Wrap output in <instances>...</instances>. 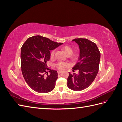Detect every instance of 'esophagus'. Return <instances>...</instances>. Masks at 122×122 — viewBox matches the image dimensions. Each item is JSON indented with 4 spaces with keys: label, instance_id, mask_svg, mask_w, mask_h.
<instances>
[{
    "label": "esophagus",
    "instance_id": "esophagus-1",
    "mask_svg": "<svg viewBox=\"0 0 122 122\" xmlns=\"http://www.w3.org/2000/svg\"><path fill=\"white\" fill-rule=\"evenodd\" d=\"M61 72H62L61 71H57V73L58 74H61Z\"/></svg>",
    "mask_w": 122,
    "mask_h": 122
}]
</instances>
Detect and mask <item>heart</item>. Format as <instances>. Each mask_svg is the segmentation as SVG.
Wrapping results in <instances>:
<instances>
[{"label":"heart","instance_id":"obj_1","mask_svg":"<svg viewBox=\"0 0 122 122\" xmlns=\"http://www.w3.org/2000/svg\"><path fill=\"white\" fill-rule=\"evenodd\" d=\"M63 50L64 51V52L65 53L68 55H71L73 53V49L71 47H70V46H65L63 47ZM55 54V50H53L52 52L51 53V56H53ZM75 55L74 56V57H75ZM68 66V64L67 63H64V62H59L56 64V67L59 69H64L66 67H67Z\"/></svg>","mask_w":122,"mask_h":122}]
</instances>
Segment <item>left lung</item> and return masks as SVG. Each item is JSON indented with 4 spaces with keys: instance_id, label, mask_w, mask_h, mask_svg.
I'll use <instances>...</instances> for the list:
<instances>
[{
    "instance_id": "left-lung-1",
    "label": "left lung",
    "mask_w": 122,
    "mask_h": 122,
    "mask_svg": "<svg viewBox=\"0 0 122 122\" xmlns=\"http://www.w3.org/2000/svg\"><path fill=\"white\" fill-rule=\"evenodd\" d=\"M78 44L80 54L78 62L73 69L78 70V74L69 72L67 86L73 91H79L89 86L96 77L100 61V52L96 44L86 39H74Z\"/></svg>"
}]
</instances>
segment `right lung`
Masks as SVG:
<instances>
[{
	"label": "right lung",
	"mask_w": 122,
	"mask_h": 122,
	"mask_svg": "<svg viewBox=\"0 0 122 122\" xmlns=\"http://www.w3.org/2000/svg\"><path fill=\"white\" fill-rule=\"evenodd\" d=\"M62 44L41 36L29 38L23 44L21 49V71L26 82L34 91L47 93L54 88L57 72L50 70L48 75L46 63L50 58V51Z\"/></svg>",
	"instance_id": "add662e5"
}]
</instances>
